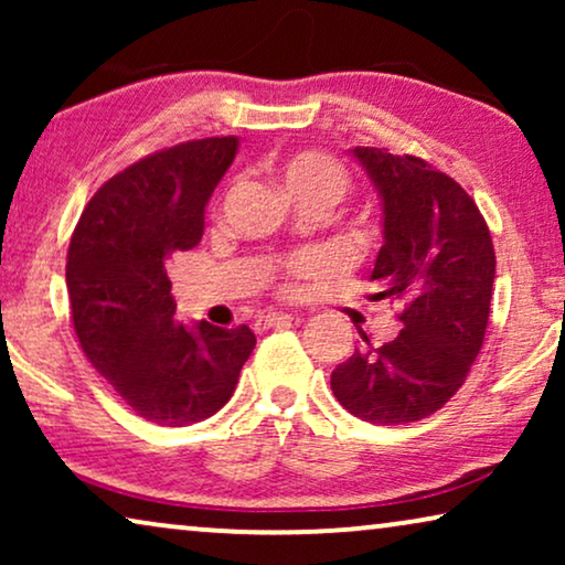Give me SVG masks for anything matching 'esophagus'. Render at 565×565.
Masks as SVG:
<instances>
[{
    "mask_svg": "<svg viewBox=\"0 0 565 565\" xmlns=\"http://www.w3.org/2000/svg\"><path fill=\"white\" fill-rule=\"evenodd\" d=\"M290 321H292L290 313H267V316H259V319L254 321V329H257V331L280 329V327H288Z\"/></svg>",
    "mask_w": 565,
    "mask_h": 565,
    "instance_id": "1",
    "label": "esophagus"
}]
</instances>
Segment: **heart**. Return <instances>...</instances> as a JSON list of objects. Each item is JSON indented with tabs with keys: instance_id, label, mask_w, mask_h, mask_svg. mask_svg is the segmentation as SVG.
<instances>
[{
	"instance_id": "1",
	"label": "heart",
	"mask_w": 565,
	"mask_h": 565,
	"mask_svg": "<svg viewBox=\"0 0 565 565\" xmlns=\"http://www.w3.org/2000/svg\"><path fill=\"white\" fill-rule=\"evenodd\" d=\"M282 190L300 205H334L350 188V174L334 157L323 151L290 153L275 167ZM323 265L321 254L300 252L285 259L282 288L290 290L300 277L316 273Z\"/></svg>"
}]
</instances>
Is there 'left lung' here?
I'll use <instances>...</instances> for the list:
<instances>
[{"mask_svg":"<svg viewBox=\"0 0 565 565\" xmlns=\"http://www.w3.org/2000/svg\"><path fill=\"white\" fill-rule=\"evenodd\" d=\"M383 203V246L370 300L401 306L396 339L360 350L331 373V391L362 422L427 419L473 367L489 327L497 254L481 211L452 177L419 157L358 146Z\"/></svg>","mask_w":565,"mask_h":565,"instance_id":"1","label":"left lung"}]
</instances>
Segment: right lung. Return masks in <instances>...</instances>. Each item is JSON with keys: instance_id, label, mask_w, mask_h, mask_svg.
Masks as SVG:
<instances>
[{"instance_id": "add662e5", "label": "right lung", "mask_w": 565, "mask_h": 565, "mask_svg": "<svg viewBox=\"0 0 565 565\" xmlns=\"http://www.w3.org/2000/svg\"><path fill=\"white\" fill-rule=\"evenodd\" d=\"M236 149V136H221L149 153L95 192L68 244L66 288L84 354L161 427H188L226 406L257 344L244 323H180L167 275L174 254L203 236L205 205Z\"/></svg>"}]
</instances>
